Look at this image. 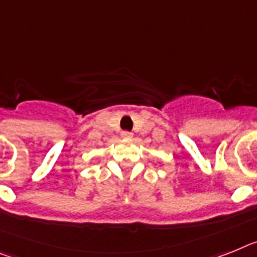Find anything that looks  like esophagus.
<instances>
[{
    "instance_id": "obj_1",
    "label": "esophagus",
    "mask_w": 257,
    "mask_h": 257,
    "mask_svg": "<svg viewBox=\"0 0 257 257\" xmlns=\"http://www.w3.org/2000/svg\"><path fill=\"white\" fill-rule=\"evenodd\" d=\"M132 136H133V133H131V132H121V137L122 138H132Z\"/></svg>"
}]
</instances>
